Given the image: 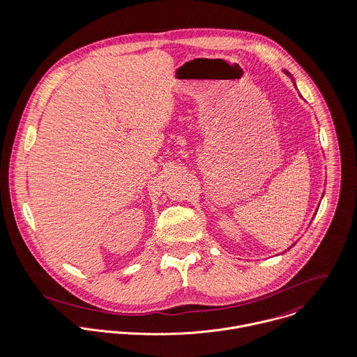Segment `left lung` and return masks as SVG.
Wrapping results in <instances>:
<instances>
[{
  "mask_svg": "<svg viewBox=\"0 0 357 357\" xmlns=\"http://www.w3.org/2000/svg\"><path fill=\"white\" fill-rule=\"evenodd\" d=\"M286 73H287V71H286ZM287 74H289V73H287Z\"/></svg>",
  "mask_w": 357,
  "mask_h": 357,
  "instance_id": "obj_1",
  "label": "left lung"
}]
</instances>
